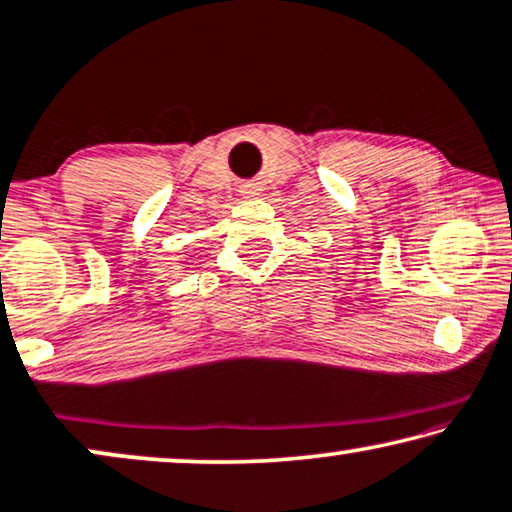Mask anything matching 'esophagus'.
I'll use <instances>...</instances> for the list:
<instances>
[{
  "label": "esophagus",
  "mask_w": 512,
  "mask_h": 512,
  "mask_svg": "<svg viewBox=\"0 0 512 512\" xmlns=\"http://www.w3.org/2000/svg\"><path fill=\"white\" fill-rule=\"evenodd\" d=\"M257 192H260V189H257L255 185H245V189H243L245 196H257Z\"/></svg>",
  "instance_id": "34e87169"
}]
</instances>
